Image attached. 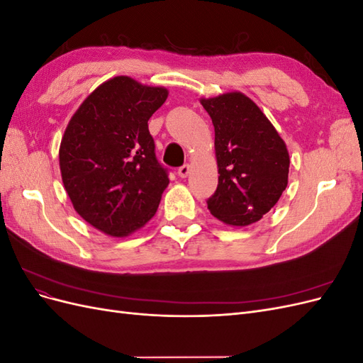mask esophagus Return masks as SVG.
Listing matches in <instances>:
<instances>
[{
    "label": "esophagus",
    "instance_id": "obj_1",
    "mask_svg": "<svg viewBox=\"0 0 363 363\" xmlns=\"http://www.w3.org/2000/svg\"><path fill=\"white\" fill-rule=\"evenodd\" d=\"M189 172H191V167H189V164L188 163H186V164H183V167H180L179 168V177H182V179H186V177H188V175H189Z\"/></svg>",
    "mask_w": 363,
    "mask_h": 363
}]
</instances>
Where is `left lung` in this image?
<instances>
[{
	"label": "left lung",
	"mask_w": 363,
	"mask_h": 363,
	"mask_svg": "<svg viewBox=\"0 0 363 363\" xmlns=\"http://www.w3.org/2000/svg\"><path fill=\"white\" fill-rule=\"evenodd\" d=\"M200 103L215 127L219 174L207 208L232 227L257 223L288 186L286 144L259 106L242 92L201 98Z\"/></svg>",
	"instance_id": "obj_1"
}]
</instances>
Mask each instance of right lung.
<instances>
[{"instance_id": "obj_1", "label": "right lung", "mask_w": 363, "mask_h": 363, "mask_svg": "<svg viewBox=\"0 0 363 363\" xmlns=\"http://www.w3.org/2000/svg\"><path fill=\"white\" fill-rule=\"evenodd\" d=\"M168 89L127 75L104 82L77 108L65 130L59 163L69 200L86 223L125 238L156 215L169 184L148 119Z\"/></svg>"}]
</instances>
